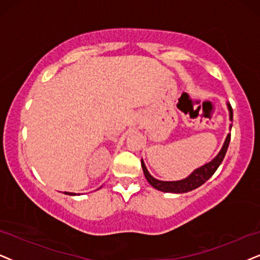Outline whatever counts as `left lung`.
Returning <instances> with one entry per match:
<instances>
[{
    "label": "left lung",
    "instance_id": "left-lung-1",
    "mask_svg": "<svg viewBox=\"0 0 260 260\" xmlns=\"http://www.w3.org/2000/svg\"><path fill=\"white\" fill-rule=\"evenodd\" d=\"M228 109H229V113H231V120L233 121V109L231 104H228ZM229 143H231V133L226 136L222 150L219 151V153L211 160V162L206 163L205 166L196 169L188 177H186V179L183 180H180V181H159V180L154 179V177L151 176L150 173L147 172L145 164H144L143 160H141V168H143V172L145 174L146 180L149 181V183L153 187V188L162 190V192H168V193L189 192V190H193L198 188L199 186H202L204 182L208 181L210 177L215 174V172L219 167V164L222 163L223 158H224L226 150H228Z\"/></svg>",
    "mask_w": 260,
    "mask_h": 260
}]
</instances>
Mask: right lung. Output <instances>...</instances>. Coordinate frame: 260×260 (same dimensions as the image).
<instances>
[{"label":"right lung","mask_w":260,"mask_h":260,"mask_svg":"<svg viewBox=\"0 0 260 260\" xmlns=\"http://www.w3.org/2000/svg\"><path fill=\"white\" fill-rule=\"evenodd\" d=\"M64 194H68V196H75V193H70V192H64Z\"/></svg>","instance_id":"1"}]
</instances>
